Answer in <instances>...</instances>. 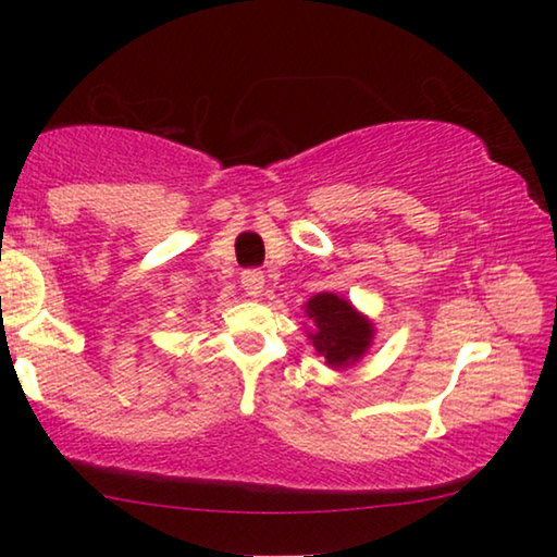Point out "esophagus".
Returning <instances> with one entry per match:
<instances>
[{"label": "esophagus", "instance_id": "obj_1", "mask_svg": "<svg viewBox=\"0 0 557 557\" xmlns=\"http://www.w3.org/2000/svg\"><path fill=\"white\" fill-rule=\"evenodd\" d=\"M240 287L248 297H260L265 289V275L260 270H245L240 275Z\"/></svg>", "mask_w": 557, "mask_h": 557}]
</instances>
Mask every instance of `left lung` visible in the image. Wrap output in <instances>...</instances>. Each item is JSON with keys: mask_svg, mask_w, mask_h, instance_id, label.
I'll list each match as a JSON object with an SVG mask.
<instances>
[{"mask_svg": "<svg viewBox=\"0 0 557 557\" xmlns=\"http://www.w3.org/2000/svg\"><path fill=\"white\" fill-rule=\"evenodd\" d=\"M305 309L314 322V332H309V338H312L317 354L332 369L354 366L371 348L375 329L369 317L356 312L348 299L334 295V292H322L309 299Z\"/></svg>", "mask_w": 557, "mask_h": 557, "instance_id": "left-lung-1", "label": "left lung"}]
</instances>
